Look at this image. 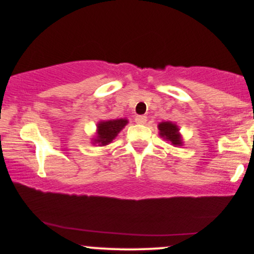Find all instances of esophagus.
I'll list each match as a JSON object with an SVG mask.
<instances>
[{"instance_id":"esophagus-1","label":"esophagus","mask_w":254,"mask_h":254,"mask_svg":"<svg viewBox=\"0 0 254 254\" xmlns=\"http://www.w3.org/2000/svg\"><path fill=\"white\" fill-rule=\"evenodd\" d=\"M135 122L137 124H145L147 123V117L145 116H136L135 118Z\"/></svg>"}]
</instances>
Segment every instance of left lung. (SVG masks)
I'll use <instances>...</instances> for the list:
<instances>
[{"instance_id": "left-lung-1", "label": "left lung", "mask_w": 254, "mask_h": 254, "mask_svg": "<svg viewBox=\"0 0 254 254\" xmlns=\"http://www.w3.org/2000/svg\"><path fill=\"white\" fill-rule=\"evenodd\" d=\"M157 129H159L160 137L170 142L174 147H180L184 144L179 127L173 122H161L157 125Z\"/></svg>"}]
</instances>
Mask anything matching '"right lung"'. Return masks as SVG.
Wrapping results in <instances>:
<instances>
[{"instance_id":"1","label":"right lung","mask_w":254,"mask_h":254,"mask_svg":"<svg viewBox=\"0 0 254 254\" xmlns=\"http://www.w3.org/2000/svg\"><path fill=\"white\" fill-rule=\"evenodd\" d=\"M129 123L127 118L109 119V121H100L97 124V132L92 138L93 144H98L100 147L110 144L118 133L124 129L125 125Z\"/></svg>"}]
</instances>
